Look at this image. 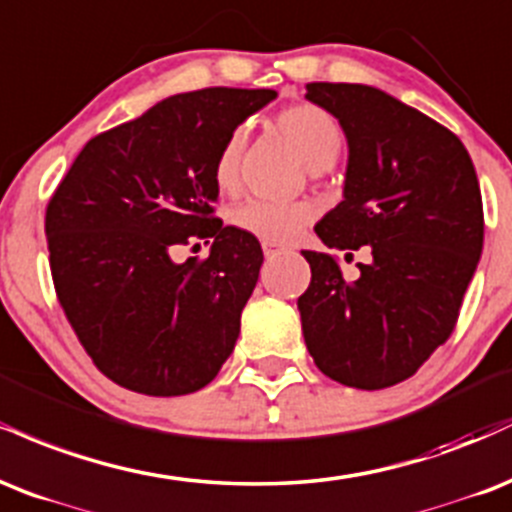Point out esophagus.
<instances>
[{
  "label": "esophagus",
  "mask_w": 512,
  "mask_h": 512,
  "mask_svg": "<svg viewBox=\"0 0 512 512\" xmlns=\"http://www.w3.org/2000/svg\"><path fill=\"white\" fill-rule=\"evenodd\" d=\"M282 251H285V246H282V244L263 242V254H266V258H273V256H278V254H282Z\"/></svg>",
  "instance_id": "esophagus-1"
}]
</instances>
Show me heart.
<instances>
[{
    "label": "heart",
    "instance_id": "heart-1",
    "mask_svg": "<svg viewBox=\"0 0 512 512\" xmlns=\"http://www.w3.org/2000/svg\"><path fill=\"white\" fill-rule=\"evenodd\" d=\"M275 126L290 141V146L297 150V155L309 170L321 172L338 162L345 134H342L338 119L326 107L314 105V102L287 107V110H282L275 117ZM242 153L244 131L234 129L222 141L218 155L213 160V182L225 194H232L237 189ZM311 218H314V208L304 201L278 203L249 198V201H242L230 210V222L234 230L273 244L290 242L306 222H311Z\"/></svg>",
    "mask_w": 512,
    "mask_h": 512
}]
</instances>
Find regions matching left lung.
Masks as SVG:
<instances>
[{"label":"left lung","mask_w":512,"mask_h":512,"mask_svg":"<svg viewBox=\"0 0 512 512\" xmlns=\"http://www.w3.org/2000/svg\"><path fill=\"white\" fill-rule=\"evenodd\" d=\"M350 146L345 201L316 225L328 249H369L359 278L302 251L311 282L297 299L306 350L342 386L381 390L417 374L450 338L484 246L477 172L453 131L362 83H309Z\"/></svg>","instance_id":"obj_1"}]
</instances>
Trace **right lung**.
I'll use <instances>...</instances> for the list:
<instances>
[{
	"mask_svg": "<svg viewBox=\"0 0 512 512\" xmlns=\"http://www.w3.org/2000/svg\"><path fill=\"white\" fill-rule=\"evenodd\" d=\"M275 90L172 95L83 146L47 203L54 292L93 364L117 386L172 398L230 357L263 251L215 218L213 160ZM213 241L206 259L173 261Z\"/></svg>",
	"mask_w": 512,
	"mask_h": 512,
	"instance_id": "obj_1",
	"label": "right lung"
}]
</instances>
